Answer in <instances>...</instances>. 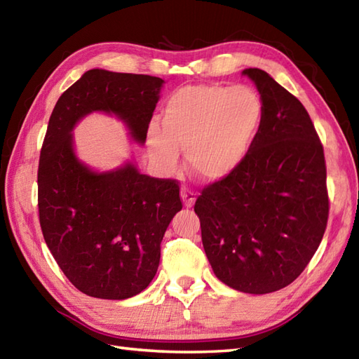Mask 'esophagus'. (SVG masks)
<instances>
[{
	"mask_svg": "<svg viewBox=\"0 0 359 359\" xmlns=\"http://www.w3.org/2000/svg\"><path fill=\"white\" fill-rule=\"evenodd\" d=\"M196 193L194 191H191V189H188V188H182L180 189V197H182V200H183V205H185L187 208H191L194 205V202H196Z\"/></svg>",
	"mask_w": 359,
	"mask_h": 359,
	"instance_id": "obj_1",
	"label": "esophagus"
}]
</instances>
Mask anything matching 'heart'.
Here are the masks:
<instances>
[{
  "mask_svg": "<svg viewBox=\"0 0 359 359\" xmlns=\"http://www.w3.org/2000/svg\"><path fill=\"white\" fill-rule=\"evenodd\" d=\"M263 116L264 104L251 87H182L165 104L163 127L156 121L148 125V151L162 171L174 172L179 149H185L188 168L198 179L219 182L243 163Z\"/></svg>",
  "mask_w": 359,
  "mask_h": 359,
  "instance_id": "1",
  "label": "heart"
}]
</instances>
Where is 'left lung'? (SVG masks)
Listing matches in <instances>:
<instances>
[{"label": "left lung", "instance_id": "1", "mask_svg": "<svg viewBox=\"0 0 359 359\" xmlns=\"http://www.w3.org/2000/svg\"><path fill=\"white\" fill-rule=\"evenodd\" d=\"M264 104L238 168L203 188L194 211L211 268L246 294L290 285L318 249L329 217L326 161L303 104L260 69H246Z\"/></svg>", "mask_w": 359, "mask_h": 359}]
</instances>
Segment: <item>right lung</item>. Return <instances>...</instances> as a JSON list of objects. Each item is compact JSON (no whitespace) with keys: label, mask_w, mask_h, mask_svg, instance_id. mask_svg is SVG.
Here are the masks:
<instances>
[{"label":"right lung","mask_w":359,"mask_h":359,"mask_svg":"<svg viewBox=\"0 0 359 359\" xmlns=\"http://www.w3.org/2000/svg\"><path fill=\"white\" fill-rule=\"evenodd\" d=\"M162 86L148 74L93 69L50 116L38 166L39 223L57 266L88 297L125 299L151 283L182 200L177 180L149 177L130 162L107 172L88 168L74 154L72 131L90 113H113L144 144Z\"/></svg>","instance_id":"1"}]
</instances>
